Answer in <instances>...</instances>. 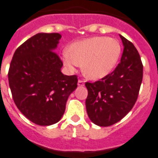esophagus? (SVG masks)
<instances>
[{
    "instance_id": "1",
    "label": "esophagus",
    "mask_w": 158,
    "mask_h": 158,
    "mask_svg": "<svg viewBox=\"0 0 158 158\" xmlns=\"http://www.w3.org/2000/svg\"><path fill=\"white\" fill-rule=\"evenodd\" d=\"M78 86H79V87H83V86H84V81L82 80V79H79V81H78Z\"/></svg>"
}]
</instances>
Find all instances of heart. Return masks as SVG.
I'll return each instance as SVG.
<instances>
[{"instance_id": "1", "label": "heart", "mask_w": 158, "mask_h": 158, "mask_svg": "<svg viewBox=\"0 0 158 158\" xmlns=\"http://www.w3.org/2000/svg\"><path fill=\"white\" fill-rule=\"evenodd\" d=\"M118 40L106 36H94L71 44L62 52L65 66L74 70L82 64V70L88 79H102L114 68L121 54Z\"/></svg>"}]
</instances>
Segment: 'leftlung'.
<instances>
[{
  "label": "left lung",
  "instance_id": "1",
  "mask_svg": "<svg viewBox=\"0 0 158 158\" xmlns=\"http://www.w3.org/2000/svg\"><path fill=\"white\" fill-rule=\"evenodd\" d=\"M124 48L114 70L88 88L86 109L91 121L109 127L123 118L133 108L143 79V64L134 44L120 35Z\"/></svg>",
  "mask_w": 158,
  "mask_h": 158
}]
</instances>
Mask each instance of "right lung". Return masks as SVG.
Segmentation results:
<instances>
[{
  "label": "right lung",
  "instance_id": "1",
  "mask_svg": "<svg viewBox=\"0 0 158 158\" xmlns=\"http://www.w3.org/2000/svg\"><path fill=\"white\" fill-rule=\"evenodd\" d=\"M61 35L38 33L22 44L14 53L8 72L15 105L24 116L40 126L61 118L70 93L77 88V75H64L55 52Z\"/></svg>",
  "mask_w": 158,
  "mask_h": 158
}]
</instances>
